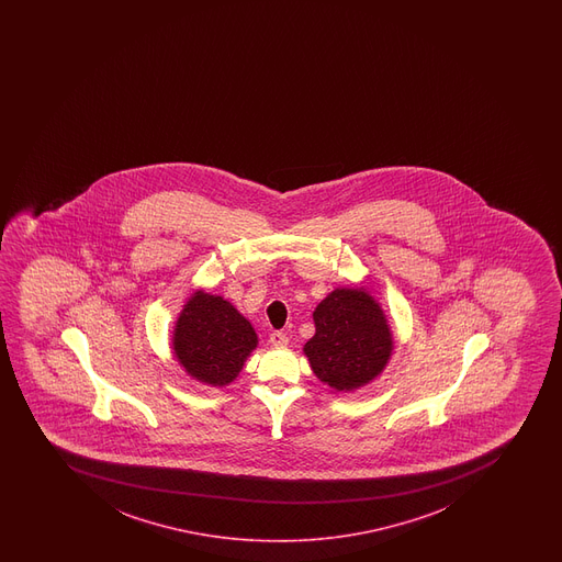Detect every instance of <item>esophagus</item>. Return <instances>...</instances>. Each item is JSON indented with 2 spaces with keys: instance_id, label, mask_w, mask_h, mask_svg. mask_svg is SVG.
Masks as SVG:
<instances>
[{
  "instance_id": "esophagus-1",
  "label": "esophagus",
  "mask_w": 562,
  "mask_h": 562,
  "mask_svg": "<svg viewBox=\"0 0 562 562\" xmlns=\"http://www.w3.org/2000/svg\"><path fill=\"white\" fill-rule=\"evenodd\" d=\"M271 347H286L289 345V337L284 336L283 331H273L270 336Z\"/></svg>"
}]
</instances>
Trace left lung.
Listing matches in <instances>:
<instances>
[{
  "mask_svg": "<svg viewBox=\"0 0 562 562\" xmlns=\"http://www.w3.org/2000/svg\"><path fill=\"white\" fill-rule=\"evenodd\" d=\"M313 321L304 355L318 381L349 394L381 376L394 355V334L366 286H337L316 305Z\"/></svg>",
  "mask_w": 562,
  "mask_h": 562,
  "instance_id": "left-lung-1",
  "label": "left lung"
}]
</instances>
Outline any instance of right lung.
<instances>
[{
    "instance_id": "add662e5",
    "label": "right lung",
    "mask_w": 562,
    "mask_h": 562,
    "mask_svg": "<svg viewBox=\"0 0 562 562\" xmlns=\"http://www.w3.org/2000/svg\"><path fill=\"white\" fill-rule=\"evenodd\" d=\"M170 345L193 381L223 387L238 379L258 336L228 300L196 289L176 318Z\"/></svg>"
}]
</instances>
